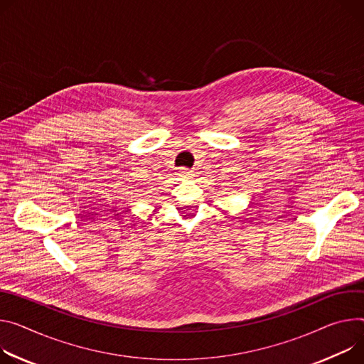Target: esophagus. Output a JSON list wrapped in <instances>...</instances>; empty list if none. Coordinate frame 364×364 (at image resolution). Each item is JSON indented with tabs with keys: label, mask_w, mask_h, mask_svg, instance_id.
<instances>
[{
	"label": "esophagus",
	"mask_w": 364,
	"mask_h": 364,
	"mask_svg": "<svg viewBox=\"0 0 364 364\" xmlns=\"http://www.w3.org/2000/svg\"><path fill=\"white\" fill-rule=\"evenodd\" d=\"M180 176L183 177V178H190L193 174H191V171L188 170V168H180Z\"/></svg>",
	"instance_id": "1"
}]
</instances>
